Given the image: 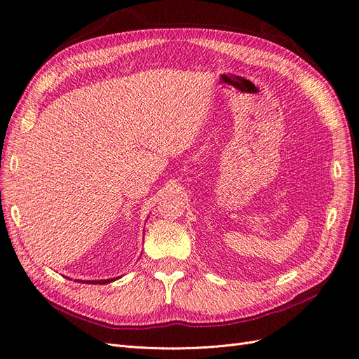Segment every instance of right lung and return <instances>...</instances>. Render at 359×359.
Listing matches in <instances>:
<instances>
[{
	"label": "right lung",
	"mask_w": 359,
	"mask_h": 359,
	"mask_svg": "<svg viewBox=\"0 0 359 359\" xmlns=\"http://www.w3.org/2000/svg\"><path fill=\"white\" fill-rule=\"evenodd\" d=\"M118 277L115 278H107V280H79L81 283H86V285H107V283H112ZM78 281V280H76Z\"/></svg>",
	"instance_id": "1"
}]
</instances>
